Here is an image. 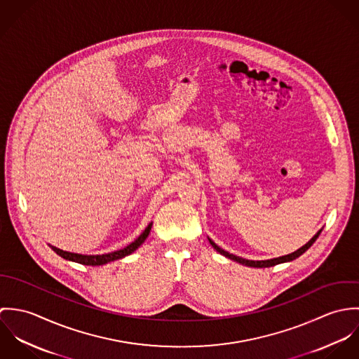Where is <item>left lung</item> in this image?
<instances>
[{"mask_svg": "<svg viewBox=\"0 0 359 359\" xmlns=\"http://www.w3.org/2000/svg\"><path fill=\"white\" fill-rule=\"evenodd\" d=\"M320 232H322V229L308 242L307 245H304L303 248H300L297 252H294V253H292V255H287V256H282L278 257V258H272V259H264V261H252V259H245V258H242V257L233 256V255H229L228 252H225V250H222L221 248H218L211 239H208L210 241V243H211V246L219 253V255H222V256L228 257V258H231V259H233V261H236V262H239V264H243V265H248V266H255V268H266V266H273V265H276V264H280V262H287V261H293V259H296L297 257L302 256L303 253H306L308 249L313 245V242L318 239V236L320 235Z\"/></svg>", "mask_w": 359, "mask_h": 359, "instance_id": "8db88e82", "label": "left lung"}]
</instances>
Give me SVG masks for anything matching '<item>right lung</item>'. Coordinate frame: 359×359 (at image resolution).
<instances>
[{"label":"right lung","mask_w":359,"mask_h":359,"mask_svg":"<svg viewBox=\"0 0 359 359\" xmlns=\"http://www.w3.org/2000/svg\"><path fill=\"white\" fill-rule=\"evenodd\" d=\"M151 228H152V222L147 226V229L140 235L138 239H135L131 245H128L127 248L121 249V250H117V252H113V253H107V255H102V256H83V255H76V253H69V252H63L60 249H56L51 246L52 250L66 259H70V261H74V262H79V264H84V265H103V264H107L110 261H114V259H118V258H123V257L128 256L131 255L133 252H135L144 242L145 239L148 238L149 232H151Z\"/></svg>","instance_id":"obj_1"}]
</instances>
